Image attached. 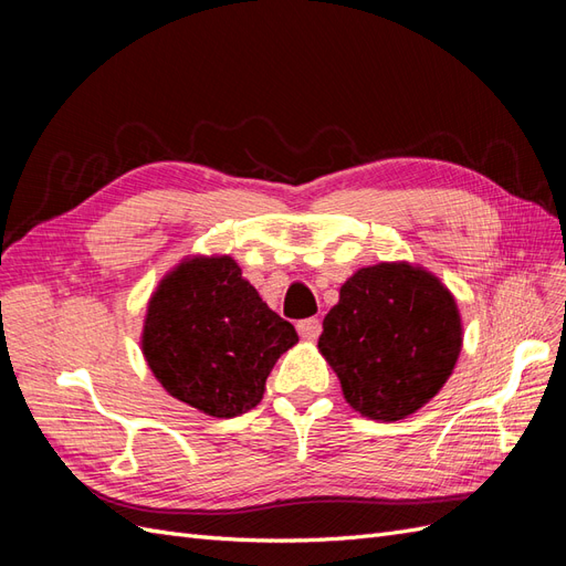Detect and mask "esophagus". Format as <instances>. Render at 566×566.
Wrapping results in <instances>:
<instances>
[{"instance_id": "1", "label": "esophagus", "mask_w": 566, "mask_h": 566, "mask_svg": "<svg viewBox=\"0 0 566 566\" xmlns=\"http://www.w3.org/2000/svg\"><path fill=\"white\" fill-rule=\"evenodd\" d=\"M297 333L302 339H316L321 335V321L318 318H304L297 323Z\"/></svg>"}]
</instances>
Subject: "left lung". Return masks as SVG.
<instances>
[{"mask_svg": "<svg viewBox=\"0 0 566 566\" xmlns=\"http://www.w3.org/2000/svg\"><path fill=\"white\" fill-rule=\"evenodd\" d=\"M462 345L453 295L424 269H358L323 318L318 349L347 403L370 420L416 413L449 380Z\"/></svg>", "mask_w": 566, "mask_h": 566, "instance_id": "8db88e82", "label": "left lung"}]
</instances>
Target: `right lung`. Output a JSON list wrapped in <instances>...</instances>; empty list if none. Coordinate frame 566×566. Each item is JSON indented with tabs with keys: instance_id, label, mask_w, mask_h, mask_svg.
<instances>
[{
	"instance_id": "right-lung-1",
	"label": "right lung",
	"mask_w": 566,
	"mask_h": 566,
	"mask_svg": "<svg viewBox=\"0 0 566 566\" xmlns=\"http://www.w3.org/2000/svg\"><path fill=\"white\" fill-rule=\"evenodd\" d=\"M295 342L293 323L269 310L231 256H193L153 293L142 349L175 399L235 418L262 401L273 364Z\"/></svg>"
}]
</instances>
